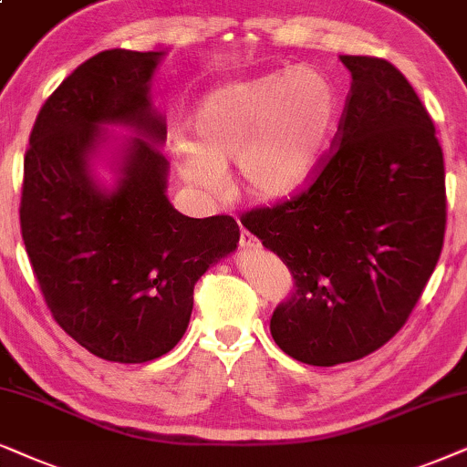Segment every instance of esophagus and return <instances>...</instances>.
<instances>
[{"mask_svg":"<svg viewBox=\"0 0 467 467\" xmlns=\"http://www.w3.org/2000/svg\"><path fill=\"white\" fill-rule=\"evenodd\" d=\"M239 245L244 247V250H258V239L254 237L252 233H247V230H241V239H239Z\"/></svg>","mask_w":467,"mask_h":467,"instance_id":"obj_1","label":"esophagus"}]
</instances>
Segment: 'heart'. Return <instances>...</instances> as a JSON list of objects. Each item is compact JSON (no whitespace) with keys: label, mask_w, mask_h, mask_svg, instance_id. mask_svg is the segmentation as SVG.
<instances>
[{"label":"heart","mask_w":467,"mask_h":467,"mask_svg":"<svg viewBox=\"0 0 467 467\" xmlns=\"http://www.w3.org/2000/svg\"><path fill=\"white\" fill-rule=\"evenodd\" d=\"M339 102L331 80L314 67L233 80L198 99L188 119V142L172 145L179 177L198 194L234 182L256 202L296 196L320 171L337 128Z\"/></svg>","instance_id":"obj_1"}]
</instances>
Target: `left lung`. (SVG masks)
<instances>
[{
	"mask_svg": "<svg viewBox=\"0 0 467 467\" xmlns=\"http://www.w3.org/2000/svg\"><path fill=\"white\" fill-rule=\"evenodd\" d=\"M339 59L352 83L318 177L241 217L295 277L273 339L318 368L368 357L406 325L446 230L442 147L412 85L387 59Z\"/></svg>",
	"mask_w": 467,
	"mask_h": 467,
	"instance_id": "1",
	"label": "left lung"
}]
</instances>
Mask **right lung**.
Listing matches in <instances>:
<instances>
[{
	"mask_svg": "<svg viewBox=\"0 0 467 467\" xmlns=\"http://www.w3.org/2000/svg\"><path fill=\"white\" fill-rule=\"evenodd\" d=\"M164 53L102 51L80 64L36 117L25 153L21 233L53 318L91 354L147 363L183 337L194 284L237 250L230 215L188 217L166 196V121L151 104ZM133 132L104 189L92 158L109 137Z\"/></svg>",
	"mask_w": 467,
	"mask_h": 467,
	"instance_id": "right-lung-1",
	"label": "right lung"
}]
</instances>
